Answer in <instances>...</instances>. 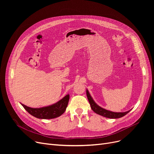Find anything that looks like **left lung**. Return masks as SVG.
<instances>
[{
  "label": "left lung",
  "instance_id": "left-lung-1",
  "mask_svg": "<svg viewBox=\"0 0 154 154\" xmlns=\"http://www.w3.org/2000/svg\"><path fill=\"white\" fill-rule=\"evenodd\" d=\"M86 94L87 96V99L88 100V102H89V103L91 105V107L92 110L100 116H102L103 117H105L106 118H109V119H118L124 116H125L127 114L131 111L128 110L127 112H112L108 110L105 109L101 107H100L99 105L97 104L95 102L93 98L92 97V96L91 95L87 89L86 90Z\"/></svg>",
  "mask_w": 154,
  "mask_h": 154
}]
</instances>
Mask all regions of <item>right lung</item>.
<instances>
[{"mask_svg":"<svg viewBox=\"0 0 154 154\" xmlns=\"http://www.w3.org/2000/svg\"><path fill=\"white\" fill-rule=\"evenodd\" d=\"M69 97V94H67L57 102L40 108H32L21 103L20 104L32 116L41 119H51L58 117L63 114L67 107Z\"/></svg>","mask_w":154,"mask_h":154,"instance_id":"obj_1","label":"right lung"}]
</instances>
